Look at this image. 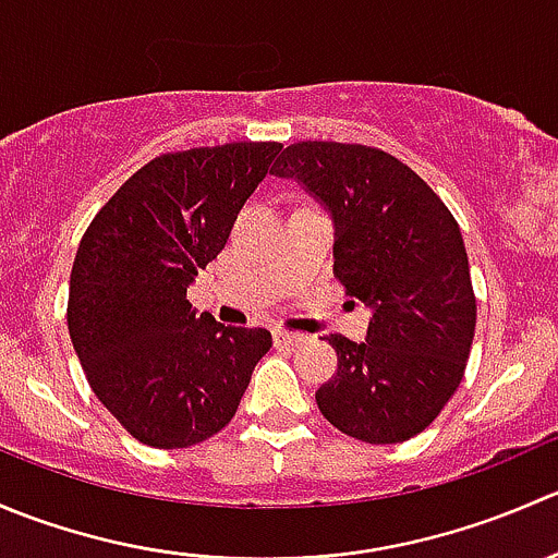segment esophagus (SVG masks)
I'll use <instances>...</instances> for the list:
<instances>
[{"mask_svg": "<svg viewBox=\"0 0 558 558\" xmlns=\"http://www.w3.org/2000/svg\"><path fill=\"white\" fill-rule=\"evenodd\" d=\"M272 337H275V345L278 348H296L307 340V337L300 335V331H283V329L275 331Z\"/></svg>", "mask_w": 558, "mask_h": 558, "instance_id": "34e87169", "label": "esophagus"}]
</instances>
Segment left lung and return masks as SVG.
I'll list each match as a JSON object with an SVG mask.
<instances>
[{"mask_svg":"<svg viewBox=\"0 0 558 558\" xmlns=\"http://www.w3.org/2000/svg\"><path fill=\"white\" fill-rule=\"evenodd\" d=\"M269 172L329 213L335 275L369 307L364 342L324 337L337 375L315 391L318 410L362 442L410 440L453 397L475 337L459 223L410 167L364 145L294 143Z\"/></svg>","mask_w":558,"mask_h":558,"instance_id":"1","label":"left lung"}]
</instances>
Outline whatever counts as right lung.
I'll return each instance as SVG.
<instances>
[{
	"instance_id": "right-lung-1",
	"label": "right lung",
	"mask_w": 558,
	"mask_h": 558,
	"mask_svg": "<svg viewBox=\"0 0 558 558\" xmlns=\"http://www.w3.org/2000/svg\"><path fill=\"white\" fill-rule=\"evenodd\" d=\"M280 143L167 154L97 213L70 278L72 345L99 402L150 448H189L232 421L267 329L223 326L185 300L227 245Z\"/></svg>"
}]
</instances>
